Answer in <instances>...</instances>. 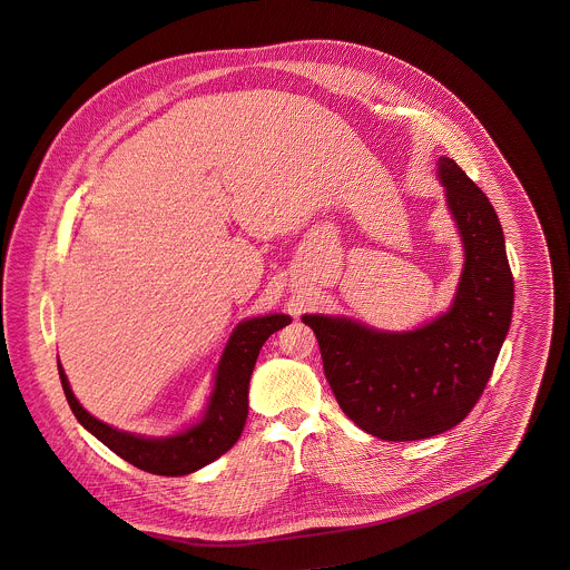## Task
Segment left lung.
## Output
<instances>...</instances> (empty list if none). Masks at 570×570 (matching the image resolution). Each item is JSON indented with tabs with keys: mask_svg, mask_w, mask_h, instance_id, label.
Returning <instances> with one entry per match:
<instances>
[{
	"mask_svg": "<svg viewBox=\"0 0 570 570\" xmlns=\"http://www.w3.org/2000/svg\"><path fill=\"white\" fill-rule=\"evenodd\" d=\"M438 177L465 249L458 297L430 325L389 333L340 316L307 314L328 386L344 414L380 440L442 434L479 402L513 316V273L488 196L455 160Z\"/></svg>",
	"mask_w": 570,
	"mask_h": 570,
	"instance_id": "8db88e82",
	"label": "left lung"
}]
</instances>
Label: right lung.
Returning a JSON list of instances; mask_svg holds the SVG:
<instances>
[{
    "mask_svg": "<svg viewBox=\"0 0 570 570\" xmlns=\"http://www.w3.org/2000/svg\"><path fill=\"white\" fill-rule=\"evenodd\" d=\"M286 325H291V316L286 314H269L239 323L217 365L216 386L203 421L188 432L170 438H145L110 428L79 404L61 365H57L59 379L77 421L112 453L145 472L181 476L217 460L239 440L247 419L249 376L258 353L269 335Z\"/></svg>",
    "mask_w": 570,
    "mask_h": 570,
    "instance_id": "1",
    "label": "right lung"
}]
</instances>
